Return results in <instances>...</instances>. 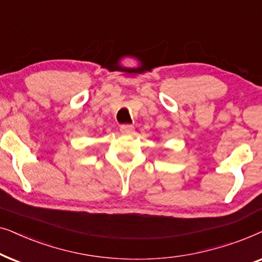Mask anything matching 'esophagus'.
I'll list each match as a JSON object with an SVG mask.
<instances>
[{
    "instance_id": "obj_1",
    "label": "esophagus",
    "mask_w": 262,
    "mask_h": 262,
    "mask_svg": "<svg viewBox=\"0 0 262 262\" xmlns=\"http://www.w3.org/2000/svg\"><path fill=\"white\" fill-rule=\"evenodd\" d=\"M120 129H121L122 133L127 134V135L134 133V127L132 124H122Z\"/></svg>"
}]
</instances>
